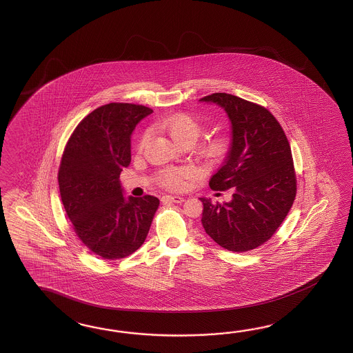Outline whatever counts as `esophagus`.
Here are the masks:
<instances>
[{"label":"esophagus","instance_id":"1","mask_svg":"<svg viewBox=\"0 0 353 353\" xmlns=\"http://www.w3.org/2000/svg\"><path fill=\"white\" fill-rule=\"evenodd\" d=\"M163 202H170V203H183L184 202V198L179 196V195H164Z\"/></svg>","mask_w":353,"mask_h":353}]
</instances>
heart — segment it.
Instances as JSON below:
<instances>
[{
  "mask_svg": "<svg viewBox=\"0 0 353 353\" xmlns=\"http://www.w3.org/2000/svg\"><path fill=\"white\" fill-rule=\"evenodd\" d=\"M157 128L170 136L174 143H178L180 146L194 145L198 137L202 134L201 122L188 113H175L164 117L157 123ZM149 137L150 132L145 131L137 143V150L143 151L145 145L149 141ZM225 149L227 141L225 137H213L199 148V155L208 161H214L225 154ZM194 176L195 170L190 166L166 168L159 172L158 183L161 187L180 189L185 187L188 180Z\"/></svg>",
  "mask_w": 353,
  "mask_h": 353,
  "instance_id": "heart-1",
  "label": "heart"
}]
</instances>
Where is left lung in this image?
<instances>
[{"mask_svg": "<svg viewBox=\"0 0 353 353\" xmlns=\"http://www.w3.org/2000/svg\"><path fill=\"white\" fill-rule=\"evenodd\" d=\"M222 107L232 128L225 163L210 180L213 190L232 192L225 203H203L202 225L221 248L246 252L276 232L293 205L296 179L285 132L263 105L228 94L199 99Z\"/></svg>", "mask_w": 353, "mask_h": 353, "instance_id": "obj_1", "label": "left lung"}]
</instances>
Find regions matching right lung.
<instances>
[{
  "mask_svg": "<svg viewBox=\"0 0 353 353\" xmlns=\"http://www.w3.org/2000/svg\"><path fill=\"white\" fill-rule=\"evenodd\" d=\"M149 107L108 103L75 128L60 161V196L79 240L96 255L119 260L145 242L159 199L123 196L120 174L131 161V135Z\"/></svg>",
  "mask_w": 353,
  "mask_h": 353,
  "instance_id": "obj_1",
  "label": "right lung"
}]
</instances>
